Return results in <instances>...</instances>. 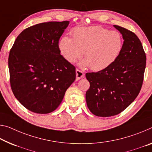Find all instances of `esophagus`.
<instances>
[{"instance_id": "34e87169", "label": "esophagus", "mask_w": 152, "mask_h": 152, "mask_svg": "<svg viewBox=\"0 0 152 152\" xmlns=\"http://www.w3.org/2000/svg\"><path fill=\"white\" fill-rule=\"evenodd\" d=\"M76 80H80V78H83L84 77L83 72H81L80 70H79L78 69H76Z\"/></svg>"}]
</instances>
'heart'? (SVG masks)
Returning a JSON list of instances; mask_svg holds the SVG:
<instances>
[{"label":"heart","mask_w":152,"mask_h":152,"mask_svg":"<svg viewBox=\"0 0 152 152\" xmlns=\"http://www.w3.org/2000/svg\"><path fill=\"white\" fill-rule=\"evenodd\" d=\"M73 38L64 37L59 40V49L64 58L73 64L83 56V67L101 71L117 59L123 47V39L116 31H110L99 26L76 28L72 32Z\"/></svg>","instance_id":"heart-1"}]
</instances>
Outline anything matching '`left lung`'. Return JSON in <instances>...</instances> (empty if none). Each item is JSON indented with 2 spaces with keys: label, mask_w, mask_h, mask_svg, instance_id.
Listing matches in <instances>:
<instances>
[{
  "label": "left lung",
  "mask_w": 152,
  "mask_h": 152,
  "mask_svg": "<svg viewBox=\"0 0 152 152\" xmlns=\"http://www.w3.org/2000/svg\"><path fill=\"white\" fill-rule=\"evenodd\" d=\"M124 40L117 59L107 68L86 73L90 88L86 93L88 108L94 115L110 117L120 114L134 102L142 86L146 55L135 34L114 25Z\"/></svg>",
  "instance_id": "obj_1"
}]
</instances>
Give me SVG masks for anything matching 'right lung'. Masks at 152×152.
Wrapping results in <instances>:
<instances>
[{"label": "right lung", "mask_w": 152, "mask_h": 152, "mask_svg": "<svg viewBox=\"0 0 152 152\" xmlns=\"http://www.w3.org/2000/svg\"><path fill=\"white\" fill-rule=\"evenodd\" d=\"M69 21H50L26 28L17 37L9 56L12 91L23 106L37 114L58 107L76 79V68L59 49Z\"/></svg>", "instance_id": "right-lung-1"}]
</instances>
